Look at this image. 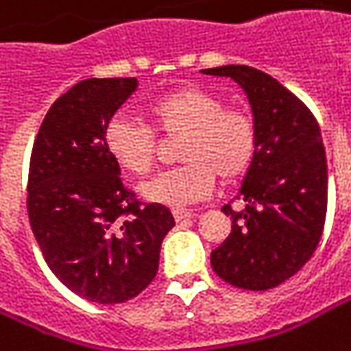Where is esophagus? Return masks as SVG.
<instances>
[{"mask_svg": "<svg viewBox=\"0 0 351 351\" xmlns=\"http://www.w3.org/2000/svg\"><path fill=\"white\" fill-rule=\"evenodd\" d=\"M173 217H175L176 222H182V220L195 218V213H193V210H186V208H175V210H173Z\"/></svg>", "mask_w": 351, "mask_h": 351, "instance_id": "obj_1", "label": "esophagus"}]
</instances>
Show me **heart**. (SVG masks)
I'll return each mask as SVG.
<instances>
[{"instance_id":"1","label":"heart","mask_w":351,"mask_h":351,"mask_svg":"<svg viewBox=\"0 0 351 351\" xmlns=\"http://www.w3.org/2000/svg\"><path fill=\"white\" fill-rule=\"evenodd\" d=\"M147 113L160 134L182 136L178 158L184 162L141 186V196L149 202L182 206L202 200L213 191L217 176L222 182H232L254 160L258 131L252 114L226 107L210 91L176 89L153 101ZM154 130L127 114H114L105 127V147L123 171L147 175L158 151Z\"/></svg>"}]
</instances>
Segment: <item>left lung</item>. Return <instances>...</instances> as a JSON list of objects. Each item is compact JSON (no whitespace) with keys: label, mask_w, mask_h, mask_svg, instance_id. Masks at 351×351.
Here are the masks:
<instances>
[{"label":"left lung","mask_w":351,"mask_h":351,"mask_svg":"<svg viewBox=\"0 0 351 351\" xmlns=\"http://www.w3.org/2000/svg\"><path fill=\"white\" fill-rule=\"evenodd\" d=\"M230 77L250 101L258 131L254 160L237 198L222 213L228 238L213 250L217 276L242 290H270L292 278L318 248L328 208V165L312 111L268 73L248 65L202 69Z\"/></svg>","instance_id":"8db88e82"}]
</instances>
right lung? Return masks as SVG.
Instances as JSON below:
<instances>
[{
  "label": "right lung",
  "mask_w": 351,
  "mask_h": 351,
  "mask_svg": "<svg viewBox=\"0 0 351 351\" xmlns=\"http://www.w3.org/2000/svg\"><path fill=\"white\" fill-rule=\"evenodd\" d=\"M136 85L134 77L73 85L45 114L29 160L27 215L41 254L71 292L97 304L138 296L175 226L167 206L123 184L105 147L107 123Z\"/></svg>",
  "instance_id": "add662e5"
}]
</instances>
